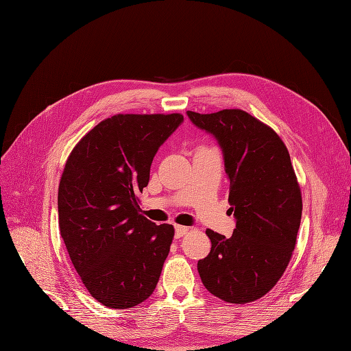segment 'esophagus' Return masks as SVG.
<instances>
[{"mask_svg": "<svg viewBox=\"0 0 351 351\" xmlns=\"http://www.w3.org/2000/svg\"><path fill=\"white\" fill-rule=\"evenodd\" d=\"M188 232H189V228H186V226H180V225H178V226L175 228V236H176V237L185 236Z\"/></svg>", "mask_w": 351, "mask_h": 351, "instance_id": "esophagus-1", "label": "esophagus"}]
</instances>
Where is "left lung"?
Here are the masks:
<instances>
[{
	"label": "left lung",
	"mask_w": 351,
	"mask_h": 351,
	"mask_svg": "<svg viewBox=\"0 0 351 351\" xmlns=\"http://www.w3.org/2000/svg\"><path fill=\"white\" fill-rule=\"evenodd\" d=\"M188 117L222 147L236 217L229 239L206 230L212 249L197 262L199 276L219 299L254 302L279 282L296 247L303 202L289 151L269 125L246 110H188Z\"/></svg>",
	"instance_id": "1"
}]
</instances>
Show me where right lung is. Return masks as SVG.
I'll list each match as a JSON object with an SVG mask.
<instances>
[{"mask_svg":"<svg viewBox=\"0 0 351 351\" xmlns=\"http://www.w3.org/2000/svg\"><path fill=\"white\" fill-rule=\"evenodd\" d=\"M180 114H118L99 122L69 154L58 188L60 233L95 300L134 307L154 293L175 236L141 215L159 146Z\"/></svg>","mask_w":351,"mask_h":351,"instance_id":"1","label":"right lung"}]
</instances>
